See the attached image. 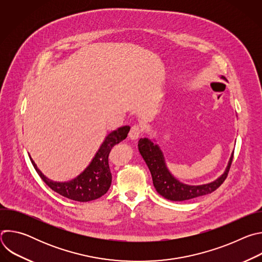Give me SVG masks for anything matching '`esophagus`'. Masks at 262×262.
I'll return each instance as SVG.
<instances>
[{
  "instance_id": "esophagus-1",
  "label": "esophagus",
  "mask_w": 262,
  "mask_h": 262,
  "mask_svg": "<svg viewBox=\"0 0 262 262\" xmlns=\"http://www.w3.org/2000/svg\"><path fill=\"white\" fill-rule=\"evenodd\" d=\"M143 130H144V128H143L142 125H139V124L133 125L130 130H129V138L132 140H137L141 136Z\"/></svg>"
}]
</instances>
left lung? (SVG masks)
<instances>
[{
    "label": "left lung",
    "mask_w": 262,
    "mask_h": 262,
    "mask_svg": "<svg viewBox=\"0 0 262 262\" xmlns=\"http://www.w3.org/2000/svg\"><path fill=\"white\" fill-rule=\"evenodd\" d=\"M138 146L142 158L150 170L157 192L164 198L171 201L190 200L214 192L227 178L233 160L232 155L225 173L213 182L202 185H188L179 182L170 174L165 165L163 154L158 145H155L154 142L147 138H143L140 139Z\"/></svg>",
    "instance_id": "obj_1"
}]
</instances>
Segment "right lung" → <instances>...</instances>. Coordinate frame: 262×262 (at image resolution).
I'll list each match as a JSON object with an SVG mask.
<instances>
[{"instance_id":"add662e5","label":"right lung","mask_w":262,"mask_h":262,"mask_svg":"<svg viewBox=\"0 0 262 262\" xmlns=\"http://www.w3.org/2000/svg\"><path fill=\"white\" fill-rule=\"evenodd\" d=\"M129 126H122L107 135L91 164L77 178L69 182H54L48 179L31 162L40 178L50 188L61 196L78 202H88L103 196L111 186L112 174L108 167L111 149L127 137Z\"/></svg>"}]
</instances>
